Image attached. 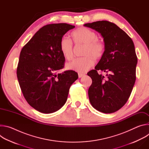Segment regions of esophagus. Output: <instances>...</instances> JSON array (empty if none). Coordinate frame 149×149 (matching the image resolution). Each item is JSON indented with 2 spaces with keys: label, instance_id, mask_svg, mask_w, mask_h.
<instances>
[{
  "label": "esophagus",
  "instance_id": "obj_1",
  "mask_svg": "<svg viewBox=\"0 0 149 149\" xmlns=\"http://www.w3.org/2000/svg\"><path fill=\"white\" fill-rule=\"evenodd\" d=\"M84 75V74H83L78 73V77H79V78H81V77H82Z\"/></svg>",
  "mask_w": 149,
  "mask_h": 149
}]
</instances>
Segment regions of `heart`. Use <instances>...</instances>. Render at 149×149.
<instances>
[{
  "mask_svg": "<svg viewBox=\"0 0 149 149\" xmlns=\"http://www.w3.org/2000/svg\"><path fill=\"white\" fill-rule=\"evenodd\" d=\"M72 36L76 44L86 45L83 52L84 57L76 58L67 65L70 70L84 72L94 64V58L100 59L105 51L103 42L97 38V33L87 28H79L72 33ZM60 49L67 59L70 60L74 56V47L72 41L67 37H63L60 42Z\"/></svg>",
  "mask_w": 149,
  "mask_h": 149,
  "instance_id": "heart-1",
  "label": "heart"
}]
</instances>
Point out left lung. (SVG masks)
<instances>
[{"label": "left lung", "mask_w": 149, "mask_h": 149, "mask_svg": "<svg viewBox=\"0 0 149 149\" xmlns=\"http://www.w3.org/2000/svg\"><path fill=\"white\" fill-rule=\"evenodd\" d=\"M84 26L100 33L105 45L104 54L95 70L87 73L93 81L88 89L90 103L100 112L114 113L128 100L136 81L137 57L134 43L124 31L109 21ZM98 70L107 73V77L98 74Z\"/></svg>", "instance_id": "8db88e82"}]
</instances>
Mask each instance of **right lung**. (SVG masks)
Returning <instances> with one entry per match:
<instances>
[{
  "label": "right lung",
  "mask_w": 149,
  "mask_h": 149,
  "mask_svg": "<svg viewBox=\"0 0 149 149\" xmlns=\"http://www.w3.org/2000/svg\"><path fill=\"white\" fill-rule=\"evenodd\" d=\"M74 28L67 24L45 25L20 51L17 68L19 86L28 103L40 113L49 114L59 110L67 101L71 86L78 78L71 70L56 74L65 62L61 40Z\"/></svg>",
  "instance_id": "obj_1"
}]
</instances>
